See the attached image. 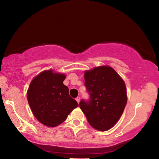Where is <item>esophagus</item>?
I'll use <instances>...</instances> for the list:
<instances>
[{"mask_svg":"<svg viewBox=\"0 0 159 159\" xmlns=\"http://www.w3.org/2000/svg\"><path fill=\"white\" fill-rule=\"evenodd\" d=\"M76 100L78 103L79 104V102H80V98H79V97H77V98H76Z\"/></svg>","mask_w":159,"mask_h":159,"instance_id":"1","label":"esophagus"}]
</instances>
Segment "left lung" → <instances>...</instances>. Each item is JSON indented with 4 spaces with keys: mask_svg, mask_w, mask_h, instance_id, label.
<instances>
[{
    "mask_svg": "<svg viewBox=\"0 0 159 159\" xmlns=\"http://www.w3.org/2000/svg\"><path fill=\"white\" fill-rule=\"evenodd\" d=\"M84 79L90 99L88 102L82 99L80 108L93 128L108 130L120 119L127 104L124 80L108 65L86 70Z\"/></svg>",
    "mask_w": 159,
    "mask_h": 159,
    "instance_id": "8db88e82",
    "label": "left lung"
}]
</instances>
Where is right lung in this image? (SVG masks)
<instances>
[{
	"mask_svg": "<svg viewBox=\"0 0 159 159\" xmlns=\"http://www.w3.org/2000/svg\"><path fill=\"white\" fill-rule=\"evenodd\" d=\"M66 74L53 69L43 71L35 76L26 93L32 113L40 123L48 127H56L66 119L79 107L69 95V88L63 81Z\"/></svg>",
	"mask_w": 159,
	"mask_h": 159,
	"instance_id": "right-lung-1",
	"label": "right lung"
}]
</instances>
